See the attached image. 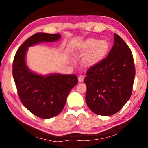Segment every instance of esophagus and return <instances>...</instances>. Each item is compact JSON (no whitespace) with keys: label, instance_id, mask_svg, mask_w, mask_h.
<instances>
[{"label":"esophagus","instance_id":"1","mask_svg":"<svg viewBox=\"0 0 148 148\" xmlns=\"http://www.w3.org/2000/svg\"><path fill=\"white\" fill-rule=\"evenodd\" d=\"M84 79V76H82V75H80V76H78V81L79 82H82Z\"/></svg>","mask_w":148,"mask_h":148}]
</instances>
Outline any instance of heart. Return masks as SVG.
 Listing matches in <instances>:
<instances>
[{"label": "heart", "mask_w": 148, "mask_h": 148, "mask_svg": "<svg viewBox=\"0 0 148 148\" xmlns=\"http://www.w3.org/2000/svg\"><path fill=\"white\" fill-rule=\"evenodd\" d=\"M108 42L91 38L86 40L81 45L79 51L82 54L87 53L83 59V64L86 67H91L99 63L108 53Z\"/></svg>", "instance_id": "1"}]
</instances>
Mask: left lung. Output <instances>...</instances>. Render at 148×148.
Wrapping results in <instances>:
<instances>
[{
	"label": "left lung",
	"instance_id": "1",
	"mask_svg": "<svg viewBox=\"0 0 148 148\" xmlns=\"http://www.w3.org/2000/svg\"><path fill=\"white\" fill-rule=\"evenodd\" d=\"M84 82L86 101L100 116L116 114L131 96L135 77L133 56L121 37L114 34V44L106 58L87 70Z\"/></svg>",
	"mask_w": 148,
	"mask_h": 148
}]
</instances>
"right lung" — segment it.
I'll return each mask as SVG.
<instances>
[{
    "label": "right lung",
    "mask_w": 148,
    "mask_h": 148,
    "mask_svg": "<svg viewBox=\"0 0 148 148\" xmlns=\"http://www.w3.org/2000/svg\"><path fill=\"white\" fill-rule=\"evenodd\" d=\"M60 38L59 34H34L19 47L13 61L12 73L20 100L32 114L42 119L61 113L69 92L78 80L76 74H35L27 66L25 56L29 47L43 42H56Z\"/></svg>",
    "instance_id": "right-lung-1"
}]
</instances>
